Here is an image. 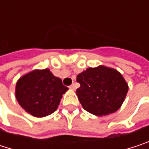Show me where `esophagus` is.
Listing matches in <instances>:
<instances>
[{
  "label": "esophagus",
  "instance_id": "obj_1",
  "mask_svg": "<svg viewBox=\"0 0 149 149\" xmlns=\"http://www.w3.org/2000/svg\"><path fill=\"white\" fill-rule=\"evenodd\" d=\"M71 90H72V91H75V89H76V86H75V84H72L70 87H69Z\"/></svg>",
  "mask_w": 149,
  "mask_h": 149
}]
</instances>
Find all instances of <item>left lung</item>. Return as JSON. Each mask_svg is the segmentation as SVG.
Listing matches in <instances>:
<instances>
[{
	"label": "left lung",
	"mask_w": 149,
	"mask_h": 149,
	"mask_svg": "<svg viewBox=\"0 0 149 149\" xmlns=\"http://www.w3.org/2000/svg\"><path fill=\"white\" fill-rule=\"evenodd\" d=\"M77 82L80 84L77 96L83 108L97 116L118 110L129 91L123 75L104 65L87 68L77 76Z\"/></svg>",
	"instance_id": "1"
}]
</instances>
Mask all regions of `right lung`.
<instances>
[{
	"label": "right lung",
	"mask_w": 149,
	"mask_h": 149,
	"mask_svg": "<svg viewBox=\"0 0 149 149\" xmlns=\"http://www.w3.org/2000/svg\"><path fill=\"white\" fill-rule=\"evenodd\" d=\"M68 88L49 69L33 70L16 83L15 97L25 111L35 117H44L58 107Z\"/></svg>",
	"instance_id": "add662e5"
}]
</instances>
